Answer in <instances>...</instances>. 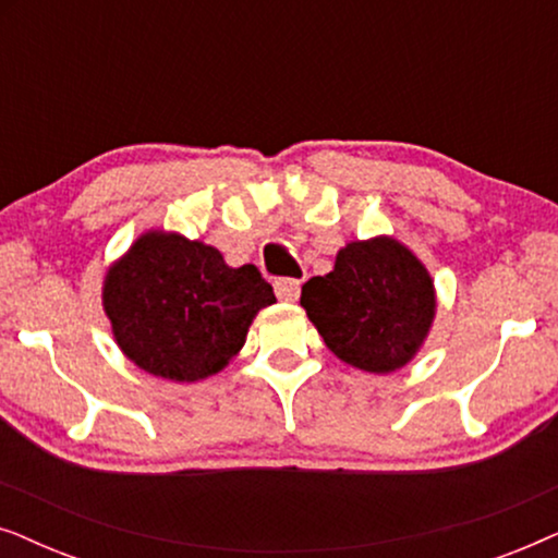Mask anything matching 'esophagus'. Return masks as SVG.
Wrapping results in <instances>:
<instances>
[{
    "label": "esophagus",
    "mask_w": 558,
    "mask_h": 558,
    "mask_svg": "<svg viewBox=\"0 0 558 558\" xmlns=\"http://www.w3.org/2000/svg\"><path fill=\"white\" fill-rule=\"evenodd\" d=\"M300 281L296 279H277L274 281V292L281 302H296V296H300Z\"/></svg>",
    "instance_id": "34e87169"
}]
</instances>
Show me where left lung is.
Wrapping results in <instances>:
<instances>
[{"mask_svg":"<svg viewBox=\"0 0 558 558\" xmlns=\"http://www.w3.org/2000/svg\"><path fill=\"white\" fill-rule=\"evenodd\" d=\"M300 304L342 363L393 373L422 350L437 289L414 251L393 235H376L342 246L332 271L302 287Z\"/></svg>","mask_w":558,"mask_h":558,"instance_id":"8db88e82","label":"left lung"}]
</instances>
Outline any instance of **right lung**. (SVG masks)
<instances>
[{
    "mask_svg": "<svg viewBox=\"0 0 558 558\" xmlns=\"http://www.w3.org/2000/svg\"><path fill=\"white\" fill-rule=\"evenodd\" d=\"M101 302L129 361L195 384L241 353L258 310L277 296L254 264L235 269L208 243L157 228L106 269Z\"/></svg>",
    "mask_w": 558,
    "mask_h": 558,
    "instance_id": "right-lung-1",
    "label": "right lung"
}]
</instances>
